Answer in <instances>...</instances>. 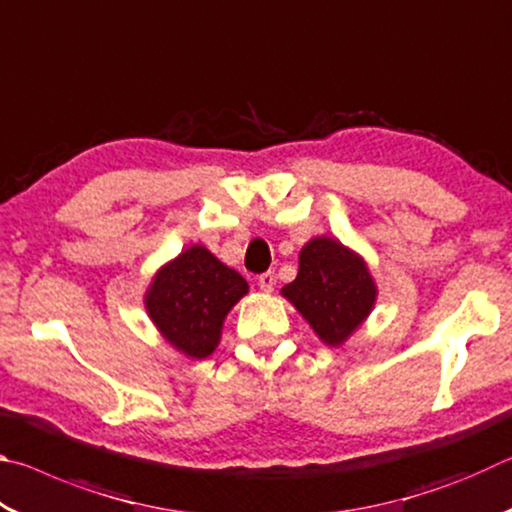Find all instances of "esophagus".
Instances as JSON below:
<instances>
[{"mask_svg": "<svg viewBox=\"0 0 512 512\" xmlns=\"http://www.w3.org/2000/svg\"><path fill=\"white\" fill-rule=\"evenodd\" d=\"M257 284L259 289H262L264 293H271L273 287H275V273L273 271H266L257 277Z\"/></svg>", "mask_w": 512, "mask_h": 512, "instance_id": "obj_1", "label": "esophagus"}]
</instances>
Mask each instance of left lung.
Masks as SVG:
<instances>
[{
	"label": "left lung",
	"mask_w": 512,
	"mask_h": 512,
	"mask_svg": "<svg viewBox=\"0 0 512 512\" xmlns=\"http://www.w3.org/2000/svg\"><path fill=\"white\" fill-rule=\"evenodd\" d=\"M298 259V277L282 287V296L320 341L339 348L375 307L377 287L368 264L332 237H314L302 246Z\"/></svg>",
	"instance_id": "obj_1"
}]
</instances>
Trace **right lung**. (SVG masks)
I'll return each mask as SVG.
<instances>
[{
  "label": "right lung",
  "mask_w": 512,
  "mask_h": 512,
  "mask_svg": "<svg viewBox=\"0 0 512 512\" xmlns=\"http://www.w3.org/2000/svg\"><path fill=\"white\" fill-rule=\"evenodd\" d=\"M246 293L248 282L235 268L194 244L153 275L144 307L167 343L185 357L205 359L221 341L228 311Z\"/></svg>",
  "instance_id": "right-lung-1"
}]
</instances>
